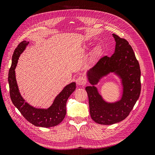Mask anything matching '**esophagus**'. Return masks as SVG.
Listing matches in <instances>:
<instances>
[{
    "instance_id": "esophagus-1",
    "label": "esophagus",
    "mask_w": 155,
    "mask_h": 155,
    "mask_svg": "<svg viewBox=\"0 0 155 155\" xmlns=\"http://www.w3.org/2000/svg\"><path fill=\"white\" fill-rule=\"evenodd\" d=\"M86 83V79L83 76H79L76 79V83L78 85H83Z\"/></svg>"
}]
</instances>
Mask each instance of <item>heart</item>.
Listing matches in <instances>:
<instances>
[{"label":"heart","mask_w":155,"mask_h":155,"mask_svg":"<svg viewBox=\"0 0 155 155\" xmlns=\"http://www.w3.org/2000/svg\"><path fill=\"white\" fill-rule=\"evenodd\" d=\"M100 48H96L94 50V55H97L98 54H100Z\"/></svg>","instance_id":"1"}]
</instances>
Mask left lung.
Masks as SVG:
<instances>
[{
    "label": "left lung",
    "mask_w": 155,
    "mask_h": 155,
    "mask_svg": "<svg viewBox=\"0 0 155 155\" xmlns=\"http://www.w3.org/2000/svg\"><path fill=\"white\" fill-rule=\"evenodd\" d=\"M116 41L114 53L111 57L104 56L88 70V81L93 86L87 87L89 109L92 119L101 125H112L124 120L133 109L141 92L140 65L129 42L112 34ZM110 72L122 79L124 87L120 101L107 103L102 99L94 86L99 79Z\"/></svg>",
    "instance_id": "1"
}]
</instances>
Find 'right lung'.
<instances>
[{
  "mask_svg": "<svg viewBox=\"0 0 155 155\" xmlns=\"http://www.w3.org/2000/svg\"><path fill=\"white\" fill-rule=\"evenodd\" d=\"M29 42L23 41L15 49L13 56L12 66L9 70L8 83L12 101L22 115L29 122L37 127H51L59 124L66 115V104L69 96L76 88V83H71L65 87L55 97L48 109H36L25 101L18 91L15 78V69L18 57L25 50Z\"/></svg>",
  "mask_w": 155,
  "mask_h": 155,
  "instance_id": "right-lung-1",
  "label": "right lung"
}]
</instances>
